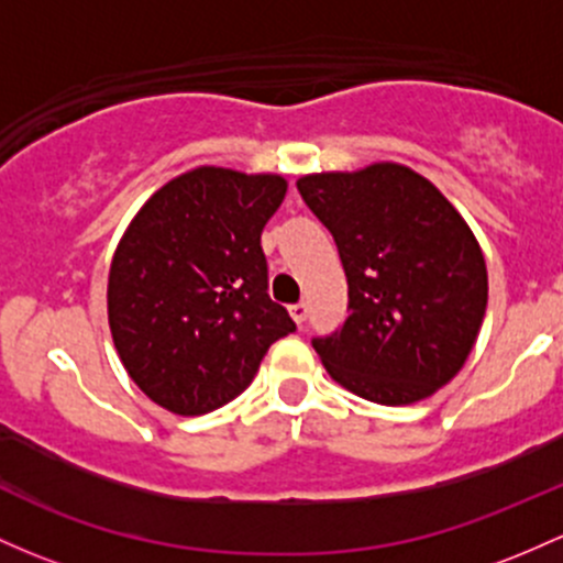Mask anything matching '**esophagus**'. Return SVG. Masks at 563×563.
Listing matches in <instances>:
<instances>
[{
	"label": "esophagus",
	"mask_w": 563,
	"mask_h": 563,
	"mask_svg": "<svg viewBox=\"0 0 563 563\" xmlns=\"http://www.w3.org/2000/svg\"><path fill=\"white\" fill-rule=\"evenodd\" d=\"M289 317L295 319V324H303L308 317V303H292L289 306Z\"/></svg>",
	"instance_id": "1"
}]
</instances>
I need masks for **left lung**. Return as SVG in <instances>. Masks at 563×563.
I'll return each mask as SVG.
<instances>
[{
    "label": "left lung",
    "instance_id": "8db88e82",
    "mask_svg": "<svg viewBox=\"0 0 563 563\" xmlns=\"http://www.w3.org/2000/svg\"><path fill=\"white\" fill-rule=\"evenodd\" d=\"M349 279L341 330L313 338L332 380L378 405L432 397L473 352L488 303L475 233L427 177L380 161L298 179Z\"/></svg>",
    "mask_w": 563,
    "mask_h": 563
}]
</instances>
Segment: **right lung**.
Instances as JSON below:
<instances>
[{
	"label": "right lung",
	"instance_id": "right-lung-1",
	"mask_svg": "<svg viewBox=\"0 0 563 563\" xmlns=\"http://www.w3.org/2000/svg\"><path fill=\"white\" fill-rule=\"evenodd\" d=\"M287 196L282 174L198 166L136 211L112 255L107 317L120 362L177 416L235 400L271 343L289 335L268 298L260 233Z\"/></svg>",
	"mask_w": 563,
	"mask_h": 563
}]
</instances>
